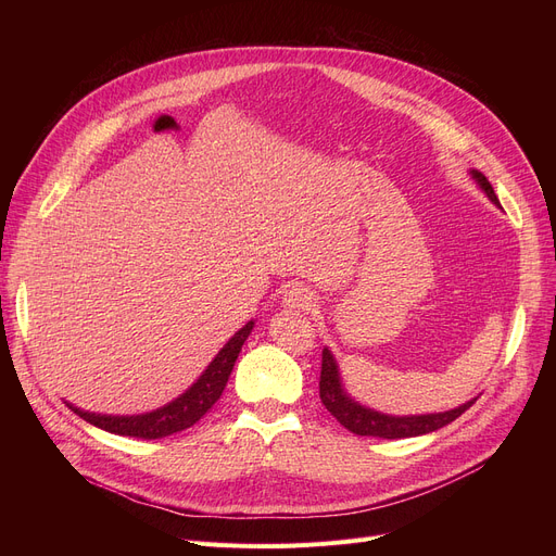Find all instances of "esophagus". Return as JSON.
Segmentation results:
<instances>
[{
	"label": "esophagus",
	"instance_id": "34e87169",
	"mask_svg": "<svg viewBox=\"0 0 556 556\" xmlns=\"http://www.w3.org/2000/svg\"><path fill=\"white\" fill-rule=\"evenodd\" d=\"M283 302H286V306H290V308H306V311H311V306H315L313 293H311L308 288H304V286L288 288L286 295H283Z\"/></svg>",
	"mask_w": 556,
	"mask_h": 556
}]
</instances>
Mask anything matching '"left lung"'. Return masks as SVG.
Segmentation results:
<instances>
[{
  "label": "left lung",
  "mask_w": 556,
  "mask_h": 556,
  "mask_svg": "<svg viewBox=\"0 0 556 556\" xmlns=\"http://www.w3.org/2000/svg\"><path fill=\"white\" fill-rule=\"evenodd\" d=\"M471 175L476 178V182L482 187V191L489 195V200L493 204H501L498 195L493 193L491 182L484 178L480 170H471ZM319 399H323L327 410L349 430L356 432L361 437H381V440H403V437H419L432 430H440L444 426H448L451 421H455L459 415H464L469 407L476 403L469 401L455 410L448 413H434V415H415V417H392V415H383L369 410V407H363L361 403H356L352 396H349L342 390L340 383V374H338V365L333 361V354L329 349L323 352V371H319Z\"/></svg>",
  "instance_id": "obj_1"
}]
</instances>
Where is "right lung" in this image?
<instances>
[{
  "label": "right lung",
  "mask_w": 556,
  "mask_h": 556,
  "mask_svg": "<svg viewBox=\"0 0 556 556\" xmlns=\"http://www.w3.org/2000/svg\"><path fill=\"white\" fill-rule=\"evenodd\" d=\"M252 327L254 323H248L241 331L233 333L229 342L216 354V358L210 363V367L202 371V376L185 394H180L164 407H157L153 413L132 415V417H112V415L85 413L80 407H74L72 403L70 407L87 424L114 434L141 437V440H162V437H168L173 432H182L207 415L212 410V405L220 399L227 386V378L233 369V363H237L241 346L248 340Z\"/></svg>",
  "instance_id": "right-lung-1"
}]
</instances>
